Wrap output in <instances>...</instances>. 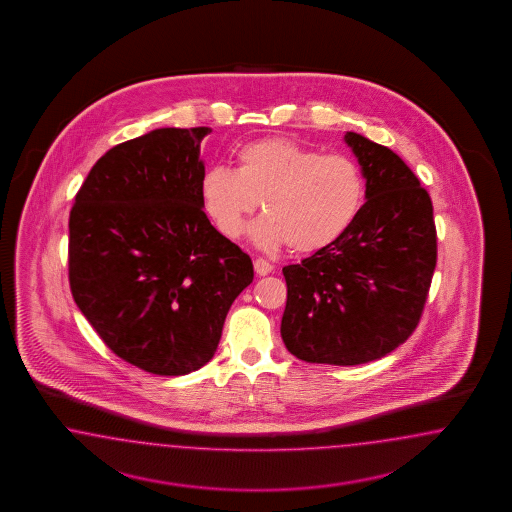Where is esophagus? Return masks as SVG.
<instances>
[{"label":"esophagus","mask_w":512,"mask_h":512,"mask_svg":"<svg viewBox=\"0 0 512 512\" xmlns=\"http://www.w3.org/2000/svg\"><path fill=\"white\" fill-rule=\"evenodd\" d=\"M255 272L259 274V276H268L272 270H274V264L268 263L266 259H255Z\"/></svg>","instance_id":"esophagus-1"}]
</instances>
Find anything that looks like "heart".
Here are the masks:
<instances>
[{"label":"heart","instance_id":"b5f03b06","mask_svg":"<svg viewBox=\"0 0 512 512\" xmlns=\"http://www.w3.org/2000/svg\"><path fill=\"white\" fill-rule=\"evenodd\" d=\"M236 163V171L212 167L202 174V208L217 231L234 240L263 204L266 216L253 223L251 236L264 249L328 248L353 225L366 195L364 176L351 157L321 155L283 137L249 142Z\"/></svg>","mask_w":512,"mask_h":512}]
</instances>
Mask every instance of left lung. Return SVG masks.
Listing matches in <instances>:
<instances>
[{"label": "left lung", "instance_id": "left-lung-1", "mask_svg": "<svg viewBox=\"0 0 512 512\" xmlns=\"http://www.w3.org/2000/svg\"><path fill=\"white\" fill-rule=\"evenodd\" d=\"M345 142L366 178L347 233L283 268L281 338L313 364L357 366L385 357L419 326L437 263L434 206L400 155L358 133Z\"/></svg>", "mask_w": 512, "mask_h": 512}]
</instances>
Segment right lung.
Instances as JSON below:
<instances>
[{
    "label": "right lung",
    "instance_id": "add662e5",
    "mask_svg": "<svg viewBox=\"0 0 512 512\" xmlns=\"http://www.w3.org/2000/svg\"><path fill=\"white\" fill-rule=\"evenodd\" d=\"M210 127H165L103 155L69 214V285L116 357L186 375L216 353L253 263L217 233L201 202Z\"/></svg>",
    "mask_w": 512,
    "mask_h": 512
}]
</instances>
